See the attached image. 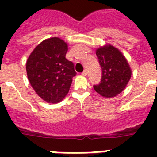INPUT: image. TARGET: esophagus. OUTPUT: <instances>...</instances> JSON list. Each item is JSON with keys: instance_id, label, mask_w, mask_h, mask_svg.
Here are the masks:
<instances>
[{"instance_id": "34e87169", "label": "esophagus", "mask_w": 157, "mask_h": 157, "mask_svg": "<svg viewBox=\"0 0 157 157\" xmlns=\"http://www.w3.org/2000/svg\"><path fill=\"white\" fill-rule=\"evenodd\" d=\"M87 74H88V71H87V70H85V71H84L83 72L81 73V75H82V76H87Z\"/></svg>"}]
</instances>
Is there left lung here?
I'll use <instances>...</instances> for the list:
<instances>
[{
	"instance_id": "left-lung-1",
	"label": "left lung",
	"mask_w": 157,
	"mask_h": 157,
	"mask_svg": "<svg viewBox=\"0 0 157 157\" xmlns=\"http://www.w3.org/2000/svg\"><path fill=\"white\" fill-rule=\"evenodd\" d=\"M96 55L102 68V78L94 89L105 98L115 97L124 90L130 80L129 63L122 53L111 45L97 49Z\"/></svg>"
}]
</instances>
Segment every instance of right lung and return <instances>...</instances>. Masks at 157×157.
<instances>
[{
	"label": "right lung",
	"mask_w": 157,
	"mask_h": 157,
	"mask_svg": "<svg viewBox=\"0 0 157 157\" xmlns=\"http://www.w3.org/2000/svg\"><path fill=\"white\" fill-rule=\"evenodd\" d=\"M67 44L59 37L43 40L31 53L26 63L28 81L47 103H56L67 94L76 75L72 62L66 59Z\"/></svg>",
	"instance_id": "obj_1"
}]
</instances>
